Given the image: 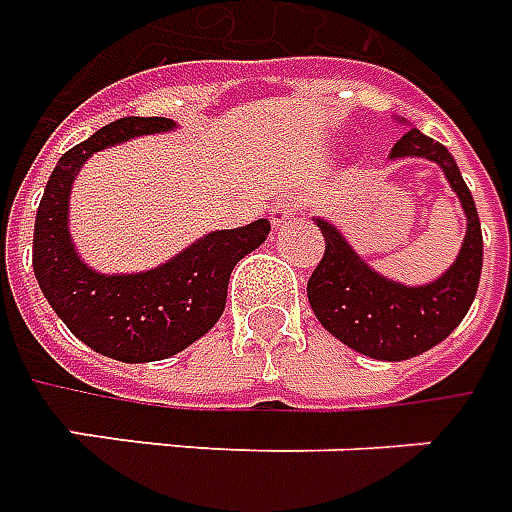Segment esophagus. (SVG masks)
<instances>
[{"mask_svg":"<svg viewBox=\"0 0 512 512\" xmlns=\"http://www.w3.org/2000/svg\"><path fill=\"white\" fill-rule=\"evenodd\" d=\"M299 213H302V202H299L297 197H291V194H283V197L272 202V226H283L286 221H291V218H297Z\"/></svg>","mask_w":512,"mask_h":512,"instance_id":"esophagus-1","label":"esophagus"}]
</instances>
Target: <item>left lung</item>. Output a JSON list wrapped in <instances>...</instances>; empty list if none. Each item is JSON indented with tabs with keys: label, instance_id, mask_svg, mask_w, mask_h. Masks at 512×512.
<instances>
[{
	"label": "left lung",
	"instance_id": "obj_1",
	"mask_svg": "<svg viewBox=\"0 0 512 512\" xmlns=\"http://www.w3.org/2000/svg\"><path fill=\"white\" fill-rule=\"evenodd\" d=\"M429 159L443 169L456 191L467 234L451 270L426 286H402L383 278L353 251L337 226L315 218L326 240L321 264L307 280V299L329 334L353 351L380 361H405L429 351L461 324L478 294L483 270V234L472 194L445 145L418 129L394 142L391 159Z\"/></svg>",
	"mask_w": 512,
	"mask_h": 512
}]
</instances>
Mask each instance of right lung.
Listing matches in <instances>:
<instances>
[{"mask_svg":"<svg viewBox=\"0 0 512 512\" xmlns=\"http://www.w3.org/2000/svg\"><path fill=\"white\" fill-rule=\"evenodd\" d=\"M175 129L169 118H121L59 159L34 221L32 264L42 294L91 351L126 364L161 361L197 343L221 318L234 264L270 234L259 218L221 229L148 272L102 275L80 259L69 237V191L80 167L107 145Z\"/></svg>","mask_w":512,"mask_h":512,"instance_id":"obj_1","label":"right lung"}]
</instances>
